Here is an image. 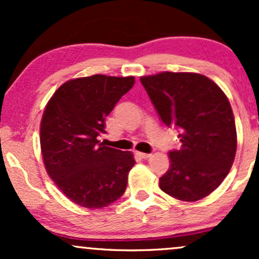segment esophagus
I'll return each instance as SVG.
<instances>
[{"instance_id": "1", "label": "esophagus", "mask_w": 259, "mask_h": 259, "mask_svg": "<svg viewBox=\"0 0 259 259\" xmlns=\"http://www.w3.org/2000/svg\"><path fill=\"white\" fill-rule=\"evenodd\" d=\"M136 156L139 157V158H141V159H147V158H150L151 157V154L150 153H142V152H136Z\"/></svg>"}]
</instances>
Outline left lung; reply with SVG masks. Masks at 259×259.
I'll list each match as a JSON object with an SVG mask.
<instances>
[{
	"label": "left lung",
	"mask_w": 259,
	"mask_h": 259,
	"mask_svg": "<svg viewBox=\"0 0 259 259\" xmlns=\"http://www.w3.org/2000/svg\"><path fill=\"white\" fill-rule=\"evenodd\" d=\"M141 82L160 119L179 132V150L159 179L162 191L194 202L225 179L236 154V126L230 102L215 82L194 73L164 72Z\"/></svg>",
	"instance_id": "obj_1"
}]
</instances>
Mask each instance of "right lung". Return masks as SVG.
<instances>
[{
	"instance_id": "obj_1",
	"label": "right lung",
	"mask_w": 259,
	"mask_h": 259,
	"mask_svg": "<svg viewBox=\"0 0 259 259\" xmlns=\"http://www.w3.org/2000/svg\"><path fill=\"white\" fill-rule=\"evenodd\" d=\"M134 82V76L101 74L69 80L45 108L40 127L45 167L80 207H107L125 192L133 153L107 147L99 138L106 134V117Z\"/></svg>"
}]
</instances>
